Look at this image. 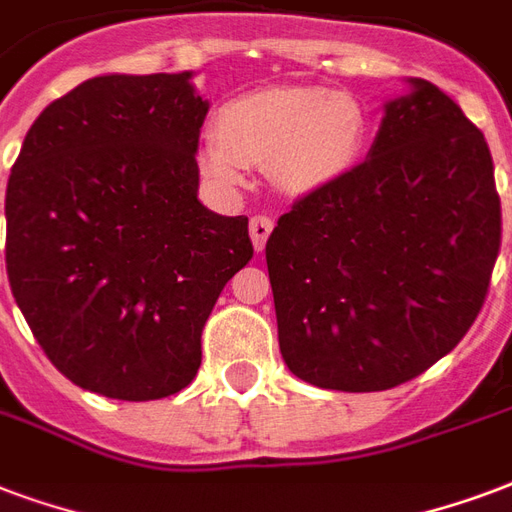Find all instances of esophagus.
<instances>
[{"label":"esophagus","mask_w":512,"mask_h":512,"mask_svg":"<svg viewBox=\"0 0 512 512\" xmlns=\"http://www.w3.org/2000/svg\"><path fill=\"white\" fill-rule=\"evenodd\" d=\"M272 218H267V215H256V218H251V240H253V248H256V253L264 251V245H267V240H270L272 234Z\"/></svg>","instance_id":"esophagus-1"}]
</instances>
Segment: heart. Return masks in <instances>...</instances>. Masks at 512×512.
Instances as JSON below:
<instances>
[{
  "mask_svg": "<svg viewBox=\"0 0 512 512\" xmlns=\"http://www.w3.org/2000/svg\"><path fill=\"white\" fill-rule=\"evenodd\" d=\"M370 118L353 94L318 86H275L237 96L205 134L199 164L224 188H240L248 167L270 169L272 183L307 197L359 167Z\"/></svg>",
  "mask_w": 512,
  "mask_h": 512,
  "instance_id": "b5f03b06",
  "label": "heart"
}]
</instances>
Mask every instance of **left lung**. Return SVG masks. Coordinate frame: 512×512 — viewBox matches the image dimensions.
<instances>
[{
	"label": "left lung",
	"instance_id": "8db88e82",
	"mask_svg": "<svg viewBox=\"0 0 512 512\" xmlns=\"http://www.w3.org/2000/svg\"><path fill=\"white\" fill-rule=\"evenodd\" d=\"M494 164L429 80L388 99L367 159L307 194L267 240L278 343L299 380L386 391L451 353L499 253Z\"/></svg>",
	"mask_w": 512,
	"mask_h": 512
}]
</instances>
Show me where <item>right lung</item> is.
I'll use <instances>...</instances> for the list:
<instances>
[{
  "instance_id": "1",
  "label": "right lung",
  "mask_w": 512,
  "mask_h": 512,
  "mask_svg": "<svg viewBox=\"0 0 512 512\" xmlns=\"http://www.w3.org/2000/svg\"><path fill=\"white\" fill-rule=\"evenodd\" d=\"M178 75H99L45 107L7 180V278L53 367L126 402L197 378L202 329L253 256L199 202L210 102Z\"/></svg>"
}]
</instances>
